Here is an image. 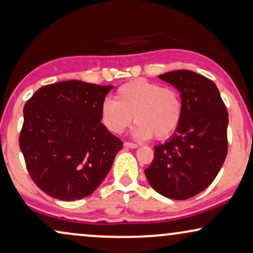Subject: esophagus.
Here are the masks:
<instances>
[{
  "instance_id": "obj_1",
  "label": "esophagus",
  "mask_w": 253,
  "mask_h": 253,
  "mask_svg": "<svg viewBox=\"0 0 253 253\" xmlns=\"http://www.w3.org/2000/svg\"><path fill=\"white\" fill-rule=\"evenodd\" d=\"M124 146L127 147V148H137V147H139L137 143H133V142H124Z\"/></svg>"
}]
</instances>
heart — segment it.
Returning a JSON list of instances; mask_svg holds the SVG:
<instances>
[{
  "mask_svg": "<svg viewBox=\"0 0 253 253\" xmlns=\"http://www.w3.org/2000/svg\"><path fill=\"white\" fill-rule=\"evenodd\" d=\"M101 121L112 133L120 134L136 121L133 134L139 139L170 136L183 116L181 93L171 86H161L147 79H134L121 85L114 100H105L100 108Z\"/></svg>",
  "mask_w": 253,
  "mask_h": 253,
  "instance_id": "1",
  "label": "heart"
}]
</instances>
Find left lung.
Wrapping results in <instances>:
<instances>
[{"instance_id":"obj_1","label":"left lung","mask_w":253,"mask_h":253,"mask_svg":"<svg viewBox=\"0 0 253 253\" xmlns=\"http://www.w3.org/2000/svg\"><path fill=\"white\" fill-rule=\"evenodd\" d=\"M159 78L181 93L183 116L168 141L154 147L145 170L149 184L162 196L188 200L211 184L228 153V111L215 83L189 70Z\"/></svg>"}]
</instances>
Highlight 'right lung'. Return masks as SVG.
Here are the masks:
<instances>
[{"label": "right lung", "instance_id": "right-lung-1", "mask_svg": "<svg viewBox=\"0 0 253 253\" xmlns=\"http://www.w3.org/2000/svg\"><path fill=\"white\" fill-rule=\"evenodd\" d=\"M113 87L81 81L45 85L24 105L20 148L35 183L49 196L82 200L100 185L123 141L101 121Z\"/></svg>", "mask_w": 253, "mask_h": 253}]
</instances>
